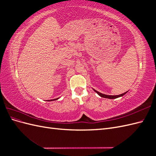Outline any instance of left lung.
Instances as JSON below:
<instances>
[{
    "mask_svg": "<svg viewBox=\"0 0 156 156\" xmlns=\"http://www.w3.org/2000/svg\"><path fill=\"white\" fill-rule=\"evenodd\" d=\"M126 92H125V93H123V94H120V95H119V96H108V95H105V94H101V93H100V92H98V94H100V96H101V97H104V98H109V99H115V98H119V97H120V96H122L123 95H124L125 94H126Z\"/></svg>",
    "mask_w": 156,
    "mask_h": 156,
    "instance_id": "1",
    "label": "left lung"
}]
</instances>
